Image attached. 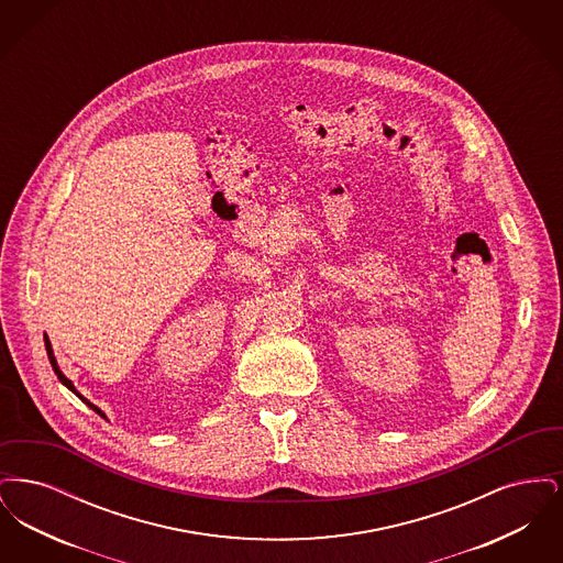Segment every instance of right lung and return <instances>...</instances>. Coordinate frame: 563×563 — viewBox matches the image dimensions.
Listing matches in <instances>:
<instances>
[{
    "mask_svg": "<svg viewBox=\"0 0 563 563\" xmlns=\"http://www.w3.org/2000/svg\"><path fill=\"white\" fill-rule=\"evenodd\" d=\"M44 344H46V352H48V358H51V365H53L54 374H56V377H58V379H60V382H63V384H65V386H67V388H69V390H71L76 397H80L81 401L86 402V405H88L92 411H97L99 416H106V413H103V411H101V409H99L95 402H90L88 399H86V397H81L80 393L76 390L74 382H71L69 377H65V374L58 369V363H56V356H54L53 344H51V340H48V335H46V333H44Z\"/></svg>",
    "mask_w": 563,
    "mask_h": 563,
    "instance_id": "1",
    "label": "right lung"
}]
</instances>
